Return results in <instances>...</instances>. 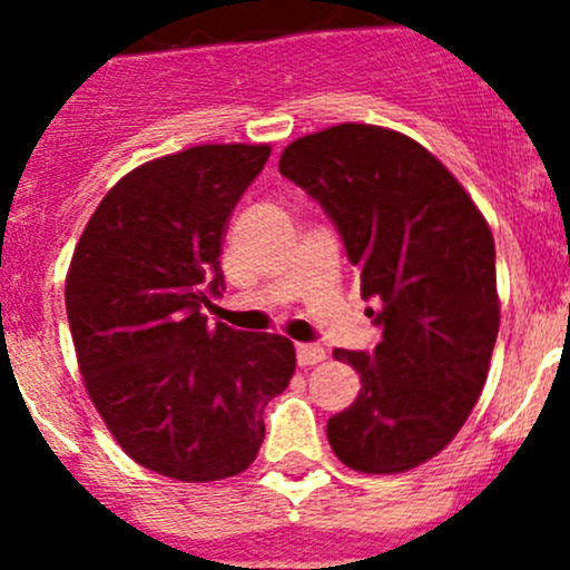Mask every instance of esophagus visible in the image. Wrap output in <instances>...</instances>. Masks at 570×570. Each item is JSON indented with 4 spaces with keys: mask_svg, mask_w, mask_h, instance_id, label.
Masks as SVG:
<instances>
[{
    "mask_svg": "<svg viewBox=\"0 0 570 570\" xmlns=\"http://www.w3.org/2000/svg\"><path fill=\"white\" fill-rule=\"evenodd\" d=\"M295 353H297V364L301 366H314L325 358V350H322L320 344H297Z\"/></svg>",
    "mask_w": 570,
    "mask_h": 570,
    "instance_id": "34e87169",
    "label": "esophagus"
}]
</instances>
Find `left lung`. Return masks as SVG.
<instances>
[{
    "mask_svg": "<svg viewBox=\"0 0 570 570\" xmlns=\"http://www.w3.org/2000/svg\"><path fill=\"white\" fill-rule=\"evenodd\" d=\"M278 170L325 209L361 269V297L381 306L372 353L333 350L361 392L327 419L331 450L364 474L416 469L455 439L485 386L499 333L491 228L428 148L383 126L301 137Z\"/></svg>",
    "mask_w": 570,
    "mask_h": 570,
    "instance_id": "1",
    "label": "left lung"
}]
</instances>
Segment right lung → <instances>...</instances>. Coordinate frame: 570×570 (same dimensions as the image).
Returning <instances> with one entry per match:
<instances>
[{
  "instance_id": "obj_1",
  "label": "right lung",
  "mask_w": 570,
  "mask_h": 570,
  "mask_svg": "<svg viewBox=\"0 0 570 570\" xmlns=\"http://www.w3.org/2000/svg\"><path fill=\"white\" fill-rule=\"evenodd\" d=\"M269 146H195L126 174L73 250L66 312L90 400L135 463L181 482L239 474L295 344L206 322L226 223Z\"/></svg>"
}]
</instances>
